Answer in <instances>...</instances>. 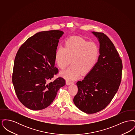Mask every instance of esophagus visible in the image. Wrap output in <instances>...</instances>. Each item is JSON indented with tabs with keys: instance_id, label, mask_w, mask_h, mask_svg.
Instances as JSON below:
<instances>
[{
	"instance_id": "1",
	"label": "esophagus",
	"mask_w": 135,
	"mask_h": 135,
	"mask_svg": "<svg viewBox=\"0 0 135 135\" xmlns=\"http://www.w3.org/2000/svg\"><path fill=\"white\" fill-rule=\"evenodd\" d=\"M66 84L67 85H70L71 84H73V82H71V81H70L69 80H66Z\"/></svg>"
}]
</instances>
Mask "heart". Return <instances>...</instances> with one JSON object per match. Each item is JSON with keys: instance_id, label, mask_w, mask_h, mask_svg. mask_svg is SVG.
<instances>
[{"instance_id": "b5f03b06", "label": "heart", "mask_w": 135, "mask_h": 135, "mask_svg": "<svg viewBox=\"0 0 135 135\" xmlns=\"http://www.w3.org/2000/svg\"><path fill=\"white\" fill-rule=\"evenodd\" d=\"M99 57V49L94 42H89L80 37L67 39L65 47L59 46L55 52V60L59 68L63 69L70 64L69 68L62 71L60 74L67 80L77 79L82 74L86 76L95 67Z\"/></svg>"}]
</instances>
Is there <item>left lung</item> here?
<instances>
[{"mask_svg": "<svg viewBox=\"0 0 135 135\" xmlns=\"http://www.w3.org/2000/svg\"><path fill=\"white\" fill-rule=\"evenodd\" d=\"M100 43L96 65L81 81H77L75 106L87 114L106 108L118 90L122 79V61L113 44L103 33L92 32Z\"/></svg>", "mask_w": 135, "mask_h": 135, "instance_id": "left-lung-1", "label": "left lung"}]
</instances>
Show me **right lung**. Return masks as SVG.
I'll use <instances>...</instances> for the list:
<instances>
[{
	"label": "right lung",
	"mask_w": 135,
	"mask_h": 135,
	"mask_svg": "<svg viewBox=\"0 0 135 135\" xmlns=\"http://www.w3.org/2000/svg\"><path fill=\"white\" fill-rule=\"evenodd\" d=\"M64 32L58 30L38 32L21 46L14 61L13 85L20 101L32 110L45 109L56 98L65 80L59 77L47 84L58 69L55 52Z\"/></svg>",
	"instance_id": "add662e5"
}]
</instances>
